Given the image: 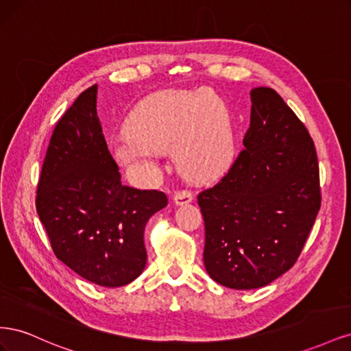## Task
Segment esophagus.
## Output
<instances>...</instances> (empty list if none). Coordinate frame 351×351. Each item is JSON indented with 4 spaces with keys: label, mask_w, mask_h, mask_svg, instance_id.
Returning <instances> with one entry per match:
<instances>
[{
    "label": "esophagus",
    "mask_w": 351,
    "mask_h": 351,
    "mask_svg": "<svg viewBox=\"0 0 351 351\" xmlns=\"http://www.w3.org/2000/svg\"><path fill=\"white\" fill-rule=\"evenodd\" d=\"M173 200L176 205H186V204H189V202L193 200V195H192V192H189V190H184V189L177 190L173 196Z\"/></svg>",
    "instance_id": "1"
}]
</instances>
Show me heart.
I'll use <instances>...</instances> for the list:
<instances>
[{"label":"heart","instance_id":"b5f03b06","mask_svg":"<svg viewBox=\"0 0 351 351\" xmlns=\"http://www.w3.org/2000/svg\"><path fill=\"white\" fill-rule=\"evenodd\" d=\"M111 145L123 167L152 168L173 149L177 167L205 180L226 171L234 156V130L226 102L210 90L167 89L142 99Z\"/></svg>","mask_w":351,"mask_h":351}]
</instances>
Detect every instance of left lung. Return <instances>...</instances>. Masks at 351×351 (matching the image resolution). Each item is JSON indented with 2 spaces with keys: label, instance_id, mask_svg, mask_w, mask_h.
Returning <instances> with one entry per match:
<instances>
[{
  "label": "left lung",
  "instance_id": "1",
  "mask_svg": "<svg viewBox=\"0 0 351 351\" xmlns=\"http://www.w3.org/2000/svg\"><path fill=\"white\" fill-rule=\"evenodd\" d=\"M250 127L228 173L197 195L209 277L268 285L295 263L321 208L319 165L304 124L271 88L250 92Z\"/></svg>",
  "mask_w": 351,
  "mask_h": 351
}]
</instances>
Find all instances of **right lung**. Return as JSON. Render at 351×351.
I'll use <instances>...</instances> for the list:
<instances>
[{
  "label": "right lung",
  "instance_id": "obj_1",
  "mask_svg": "<svg viewBox=\"0 0 351 351\" xmlns=\"http://www.w3.org/2000/svg\"><path fill=\"white\" fill-rule=\"evenodd\" d=\"M97 93V84L82 92L58 120L42 165L36 210L62 263L93 284L121 287L145 269V226L168 199L121 183L102 134Z\"/></svg>",
  "mask_w": 351,
  "mask_h": 351
}]
</instances>
